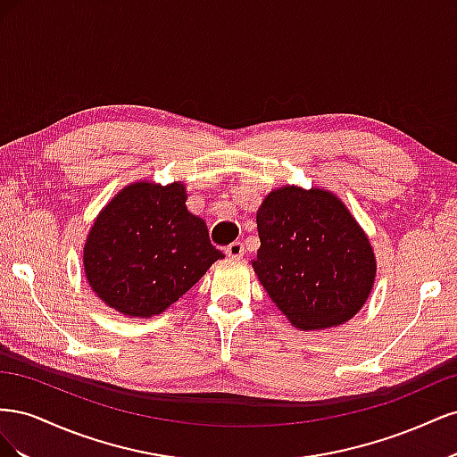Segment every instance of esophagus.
<instances>
[{
  "label": "esophagus",
  "mask_w": 457,
  "mask_h": 457,
  "mask_svg": "<svg viewBox=\"0 0 457 457\" xmlns=\"http://www.w3.org/2000/svg\"><path fill=\"white\" fill-rule=\"evenodd\" d=\"M225 253L230 257V259H240L244 255V244L242 242H232L225 247Z\"/></svg>",
  "instance_id": "1"
}]
</instances>
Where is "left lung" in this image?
Returning <instances> with one entry per match:
<instances>
[{
    "instance_id": "obj_1",
    "label": "left lung",
    "mask_w": 457,
    "mask_h": 457,
    "mask_svg": "<svg viewBox=\"0 0 457 457\" xmlns=\"http://www.w3.org/2000/svg\"><path fill=\"white\" fill-rule=\"evenodd\" d=\"M259 282L295 328L339 326L361 311L376 257L362 228L331 192L284 187L257 212Z\"/></svg>"
}]
</instances>
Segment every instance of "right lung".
<instances>
[{
  "label": "right lung",
  "mask_w": 457,
  "mask_h": 457,
  "mask_svg": "<svg viewBox=\"0 0 457 457\" xmlns=\"http://www.w3.org/2000/svg\"><path fill=\"white\" fill-rule=\"evenodd\" d=\"M181 183H135L96 217L84 247L93 292L126 316H154L185 295L217 259Z\"/></svg>",
  "instance_id": "1"
}]
</instances>
